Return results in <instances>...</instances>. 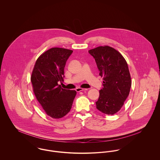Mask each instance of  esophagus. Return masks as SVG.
Wrapping results in <instances>:
<instances>
[{"label":"esophagus","instance_id":"1","mask_svg":"<svg viewBox=\"0 0 160 160\" xmlns=\"http://www.w3.org/2000/svg\"><path fill=\"white\" fill-rule=\"evenodd\" d=\"M88 89H83V88H78L76 89V91L77 92L86 91H88Z\"/></svg>","mask_w":160,"mask_h":160}]
</instances>
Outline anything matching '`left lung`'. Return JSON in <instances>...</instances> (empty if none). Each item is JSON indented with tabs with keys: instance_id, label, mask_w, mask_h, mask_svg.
Returning <instances> with one entry per match:
<instances>
[{
	"instance_id": "8db88e82",
	"label": "left lung",
	"mask_w": 160,
	"mask_h": 160,
	"mask_svg": "<svg viewBox=\"0 0 160 160\" xmlns=\"http://www.w3.org/2000/svg\"><path fill=\"white\" fill-rule=\"evenodd\" d=\"M89 53L95 58L103 80L96 107L105 114H115L123 106L131 87L128 63L118 50L110 46H99Z\"/></svg>"
}]
</instances>
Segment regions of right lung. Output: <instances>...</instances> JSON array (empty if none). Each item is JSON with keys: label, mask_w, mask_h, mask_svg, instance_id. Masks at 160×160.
<instances>
[{"label": "right lung", "mask_w": 160, "mask_h": 160, "mask_svg": "<svg viewBox=\"0 0 160 160\" xmlns=\"http://www.w3.org/2000/svg\"><path fill=\"white\" fill-rule=\"evenodd\" d=\"M72 50L51 48L37 59L31 81L34 95L46 114L54 119L69 112L76 91L65 89L58 84L63 81L66 62Z\"/></svg>", "instance_id": "obj_1"}]
</instances>
